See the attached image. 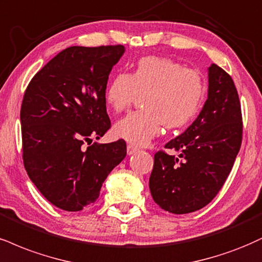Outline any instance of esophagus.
<instances>
[{
  "instance_id": "1",
  "label": "esophagus",
  "mask_w": 262,
  "mask_h": 262,
  "mask_svg": "<svg viewBox=\"0 0 262 262\" xmlns=\"http://www.w3.org/2000/svg\"><path fill=\"white\" fill-rule=\"evenodd\" d=\"M138 151V147L134 146V145L132 144H128L127 145V154L128 155H133V154H135Z\"/></svg>"
}]
</instances>
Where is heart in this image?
<instances>
[{
    "label": "heart",
    "instance_id": "1",
    "mask_svg": "<svg viewBox=\"0 0 262 262\" xmlns=\"http://www.w3.org/2000/svg\"><path fill=\"white\" fill-rule=\"evenodd\" d=\"M144 110L129 113L113 127L117 138L146 145L169 129L187 125L199 111L205 96L203 77L171 58L146 56L130 73H118L105 89V99L115 112L128 110L138 94Z\"/></svg>",
    "mask_w": 262,
    "mask_h": 262
}]
</instances>
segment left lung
<instances>
[{"label": "left lung", "instance_id": "8db88e82", "mask_svg": "<svg viewBox=\"0 0 262 262\" xmlns=\"http://www.w3.org/2000/svg\"><path fill=\"white\" fill-rule=\"evenodd\" d=\"M241 101L234 81L217 64L209 67L207 100L184 133L157 151L149 187L161 209L176 215L206 206L221 190L242 145Z\"/></svg>", "mask_w": 262, "mask_h": 262}]
</instances>
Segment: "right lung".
<instances>
[{"label": "right lung", "mask_w": 262, "mask_h": 262, "mask_svg": "<svg viewBox=\"0 0 262 262\" xmlns=\"http://www.w3.org/2000/svg\"><path fill=\"white\" fill-rule=\"evenodd\" d=\"M124 46H72L30 80L20 108L23 162L39 191L64 211L95 203L127 155L123 139L94 143L111 127L105 89Z\"/></svg>", "instance_id": "right-lung-1"}]
</instances>
